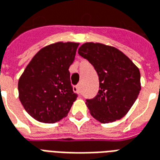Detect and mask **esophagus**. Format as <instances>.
I'll use <instances>...</instances> for the list:
<instances>
[{"mask_svg":"<svg viewBox=\"0 0 160 160\" xmlns=\"http://www.w3.org/2000/svg\"><path fill=\"white\" fill-rule=\"evenodd\" d=\"M73 89H74L75 92H77L78 94H81V84H79L78 86H74Z\"/></svg>","mask_w":160,"mask_h":160,"instance_id":"obj_1","label":"esophagus"}]
</instances>
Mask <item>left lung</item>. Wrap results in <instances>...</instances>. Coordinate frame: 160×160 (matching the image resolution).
<instances>
[{
	"instance_id": "left-lung-1",
	"label": "left lung",
	"mask_w": 160,
	"mask_h": 160,
	"mask_svg": "<svg viewBox=\"0 0 160 160\" xmlns=\"http://www.w3.org/2000/svg\"><path fill=\"white\" fill-rule=\"evenodd\" d=\"M78 54L92 64L99 77L98 94L86 100L90 114L102 123L122 119L140 94L139 68L120 50L101 43H84Z\"/></svg>"
}]
</instances>
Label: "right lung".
Listing matches in <instances>:
<instances>
[{
  "instance_id": "obj_1",
  "label": "right lung",
  "mask_w": 160,
  "mask_h": 160,
  "mask_svg": "<svg viewBox=\"0 0 160 160\" xmlns=\"http://www.w3.org/2000/svg\"><path fill=\"white\" fill-rule=\"evenodd\" d=\"M79 43L57 42L36 53L18 82L19 98L36 121L55 123L69 113L78 95L73 92L69 68Z\"/></svg>"
}]
</instances>
